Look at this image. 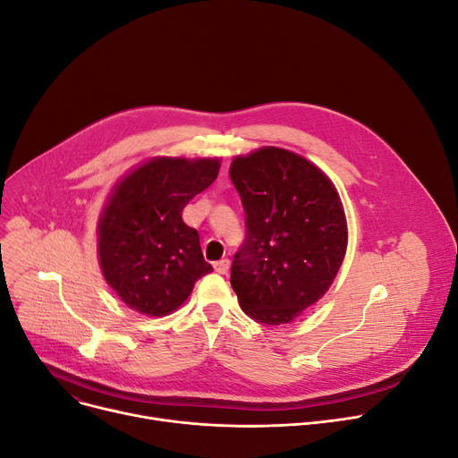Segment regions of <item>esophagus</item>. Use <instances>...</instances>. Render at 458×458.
Here are the masks:
<instances>
[{
	"mask_svg": "<svg viewBox=\"0 0 458 458\" xmlns=\"http://www.w3.org/2000/svg\"><path fill=\"white\" fill-rule=\"evenodd\" d=\"M229 267H231V262H229V259L218 260V262L215 264V269H216L220 275H227V273H229Z\"/></svg>",
	"mask_w": 458,
	"mask_h": 458,
	"instance_id": "1",
	"label": "esophagus"
}]
</instances>
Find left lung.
<instances>
[{"label": "left lung", "mask_w": 458, "mask_h": 458, "mask_svg": "<svg viewBox=\"0 0 458 458\" xmlns=\"http://www.w3.org/2000/svg\"><path fill=\"white\" fill-rule=\"evenodd\" d=\"M229 175L248 227L231 266V286L250 318L288 325L330 290L343 264V201L318 165L286 148L236 156Z\"/></svg>", "instance_id": "obj_1"}]
</instances>
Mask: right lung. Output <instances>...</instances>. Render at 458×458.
<instances>
[{
  "label": "right lung",
  "mask_w": 458,
  "mask_h": 458,
  "mask_svg": "<svg viewBox=\"0 0 458 458\" xmlns=\"http://www.w3.org/2000/svg\"><path fill=\"white\" fill-rule=\"evenodd\" d=\"M220 157L157 156L112 187L97 222V257L108 286L131 310L165 318L213 271L183 207L216 180Z\"/></svg>",
  "instance_id": "add662e5"
}]
</instances>
